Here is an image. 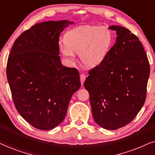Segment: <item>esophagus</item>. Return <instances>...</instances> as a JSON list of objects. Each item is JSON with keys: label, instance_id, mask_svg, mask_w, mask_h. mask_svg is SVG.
I'll use <instances>...</instances> for the list:
<instances>
[{"label": "esophagus", "instance_id": "esophagus-1", "mask_svg": "<svg viewBox=\"0 0 155 155\" xmlns=\"http://www.w3.org/2000/svg\"><path fill=\"white\" fill-rule=\"evenodd\" d=\"M80 76V82H81V84L82 85H83L84 80H85V79H86V75H84V74L82 73Z\"/></svg>", "mask_w": 155, "mask_h": 155}]
</instances>
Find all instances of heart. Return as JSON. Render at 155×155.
<instances>
[{"instance_id":"obj_1","label":"heart","mask_w":155,"mask_h":155,"mask_svg":"<svg viewBox=\"0 0 155 155\" xmlns=\"http://www.w3.org/2000/svg\"><path fill=\"white\" fill-rule=\"evenodd\" d=\"M111 31L107 27L83 26L72 29L65 41L59 44L63 56L74 60L79 54L82 63L87 67H94L104 61L111 46Z\"/></svg>"}]
</instances>
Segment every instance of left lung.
I'll return each mask as SVG.
<instances>
[{"instance_id":"obj_1","label":"left lung","mask_w":155,"mask_h":155,"mask_svg":"<svg viewBox=\"0 0 155 155\" xmlns=\"http://www.w3.org/2000/svg\"><path fill=\"white\" fill-rule=\"evenodd\" d=\"M116 41L105 58L89 71L84 86L94 121L107 130L130 123L145 104L150 63L141 42L124 27L112 25Z\"/></svg>"}]
</instances>
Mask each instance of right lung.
Segmentation results:
<instances>
[{
    "instance_id": "right-lung-1",
    "label": "right lung",
    "mask_w": 155,
    "mask_h": 155,
    "mask_svg": "<svg viewBox=\"0 0 155 155\" xmlns=\"http://www.w3.org/2000/svg\"><path fill=\"white\" fill-rule=\"evenodd\" d=\"M73 22L48 21L25 31L15 41L7 78L16 109L35 128L47 130L64 120L72 95L80 87L79 72L59 56L60 34Z\"/></svg>"
}]
</instances>
